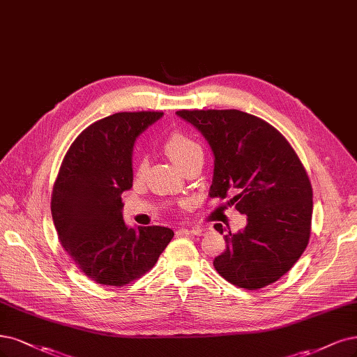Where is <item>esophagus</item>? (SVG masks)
I'll list each match as a JSON object with an SVG mask.
<instances>
[{"label":"esophagus","mask_w":357,"mask_h":357,"mask_svg":"<svg viewBox=\"0 0 357 357\" xmlns=\"http://www.w3.org/2000/svg\"><path fill=\"white\" fill-rule=\"evenodd\" d=\"M206 230H208L206 227H198V226L188 229V231H189V233H192V235H196V236H202V235H205Z\"/></svg>","instance_id":"obj_1"}]
</instances>
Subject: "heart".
<instances>
[{"instance_id":"1","label":"heart","mask_w":357,"mask_h":357,"mask_svg":"<svg viewBox=\"0 0 357 357\" xmlns=\"http://www.w3.org/2000/svg\"><path fill=\"white\" fill-rule=\"evenodd\" d=\"M164 149L171 158V161L180 168L186 165L196 153H202L201 146L180 131L168 134L164 142Z\"/></svg>"}]
</instances>
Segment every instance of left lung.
<instances>
[{"instance_id":"left-lung-1","label":"left lung","mask_w":357,"mask_h":357,"mask_svg":"<svg viewBox=\"0 0 357 357\" xmlns=\"http://www.w3.org/2000/svg\"><path fill=\"white\" fill-rule=\"evenodd\" d=\"M198 128L214 153L211 198L225 199L248 225L225 236L214 258L220 276L245 289H260L297 263L310 239L313 190L298 155L264 119L236 109L177 110ZM223 233V226L214 225Z\"/></svg>"}]
</instances>
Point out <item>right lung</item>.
Masks as SVG:
<instances>
[{
  "mask_svg": "<svg viewBox=\"0 0 357 357\" xmlns=\"http://www.w3.org/2000/svg\"><path fill=\"white\" fill-rule=\"evenodd\" d=\"M162 112H119L85 128L61 161L52 215L63 250L100 285L124 287L155 266L173 239L162 226L127 227L121 193L132 186V146Z\"/></svg>",
  "mask_w": 357,
  "mask_h": 357,
  "instance_id": "obj_1",
  "label": "right lung"
}]
</instances>
